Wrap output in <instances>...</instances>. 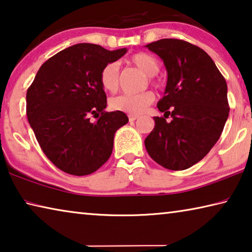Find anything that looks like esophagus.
<instances>
[{
	"label": "esophagus",
	"mask_w": 252,
	"mask_h": 252,
	"mask_svg": "<svg viewBox=\"0 0 252 252\" xmlns=\"http://www.w3.org/2000/svg\"><path fill=\"white\" fill-rule=\"evenodd\" d=\"M137 118H138V116H136V115H128L129 122H135Z\"/></svg>",
	"instance_id": "esophagus-1"
}]
</instances>
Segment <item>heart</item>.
<instances>
[{
  "label": "heart",
  "instance_id": "obj_1",
  "mask_svg": "<svg viewBox=\"0 0 252 252\" xmlns=\"http://www.w3.org/2000/svg\"><path fill=\"white\" fill-rule=\"evenodd\" d=\"M129 62L149 76V82L158 87L160 83L154 75L160 69V65L156 57L148 53H136L129 59ZM119 67L115 62L104 65L100 71L99 81L104 91L113 94L118 89ZM154 101V94L144 91L138 94H121L110 99L109 107L115 111H122L129 115H139Z\"/></svg>",
  "mask_w": 252,
  "mask_h": 252
}]
</instances>
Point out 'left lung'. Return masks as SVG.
<instances>
[{
  "instance_id": "obj_1",
  "label": "left lung",
  "mask_w": 252,
  "mask_h": 252,
  "mask_svg": "<svg viewBox=\"0 0 252 252\" xmlns=\"http://www.w3.org/2000/svg\"><path fill=\"white\" fill-rule=\"evenodd\" d=\"M163 61L168 82L158 102L163 117L145 138L149 156L169 170L196 164L219 141L229 117L227 86L210 55L190 42L165 38L146 45ZM170 115L172 121L166 122Z\"/></svg>"
}]
</instances>
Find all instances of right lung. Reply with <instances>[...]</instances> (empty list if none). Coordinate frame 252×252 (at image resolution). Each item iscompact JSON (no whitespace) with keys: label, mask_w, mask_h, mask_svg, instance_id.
I'll list each match as a JSON object with an SVG mask.
<instances>
[{"label":"right lung","mask_w":252,"mask_h":252,"mask_svg":"<svg viewBox=\"0 0 252 252\" xmlns=\"http://www.w3.org/2000/svg\"><path fill=\"white\" fill-rule=\"evenodd\" d=\"M127 49L76 44L50 57L27 91V117L42 152L73 176H87L106 163L116 130L128 123L122 111H104L107 95L99 75ZM91 117L98 118L94 123Z\"/></svg>","instance_id":"add662e5"}]
</instances>
